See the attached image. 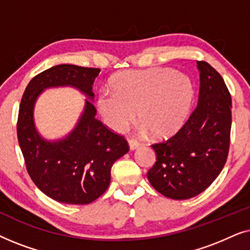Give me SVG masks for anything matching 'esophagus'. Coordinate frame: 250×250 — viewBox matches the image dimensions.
Masks as SVG:
<instances>
[{
	"label": "esophagus",
	"instance_id": "obj_1",
	"mask_svg": "<svg viewBox=\"0 0 250 250\" xmlns=\"http://www.w3.org/2000/svg\"><path fill=\"white\" fill-rule=\"evenodd\" d=\"M128 146H129V149L131 150H135L138 149L140 146V143L138 141H135V140H128Z\"/></svg>",
	"mask_w": 250,
	"mask_h": 250
}]
</instances>
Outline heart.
I'll use <instances>...</instances> for the list:
<instances>
[{
    "instance_id": "b5f03b06",
    "label": "heart",
    "mask_w": 250,
    "mask_h": 250,
    "mask_svg": "<svg viewBox=\"0 0 250 250\" xmlns=\"http://www.w3.org/2000/svg\"><path fill=\"white\" fill-rule=\"evenodd\" d=\"M114 91L101 90L97 105L102 121L115 132H123L134 122L140 131L156 138L173 135L186 119L193 97L190 78L169 68L125 70L111 80Z\"/></svg>"
}]
</instances>
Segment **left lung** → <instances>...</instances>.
Segmentation results:
<instances>
[{
  "instance_id": "obj_1",
  "label": "left lung",
  "mask_w": 250,
  "mask_h": 250,
  "mask_svg": "<svg viewBox=\"0 0 250 250\" xmlns=\"http://www.w3.org/2000/svg\"><path fill=\"white\" fill-rule=\"evenodd\" d=\"M198 104L182 128L152 145L156 163L149 169L151 186L170 199H189L206 190L227 163L232 123L231 95L209 63L197 61Z\"/></svg>"
}]
</instances>
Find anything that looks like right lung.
Wrapping results in <instances>:
<instances>
[{
    "mask_svg": "<svg viewBox=\"0 0 250 250\" xmlns=\"http://www.w3.org/2000/svg\"><path fill=\"white\" fill-rule=\"evenodd\" d=\"M99 73V68L58 64L36 75L20 102L17 134L27 172L43 193L59 203L86 205L98 199L110 183L111 166L129 150L124 136L95 118L97 109L89 100ZM61 86L77 88L89 100L73 131L49 142L36 129L33 107L44 89Z\"/></svg>",
    "mask_w": 250,
    "mask_h": 250,
    "instance_id": "1",
    "label": "right lung"
}]
</instances>
